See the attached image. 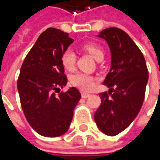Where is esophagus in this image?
<instances>
[{"label":"esophagus","instance_id":"34e87169","mask_svg":"<svg viewBox=\"0 0 160 160\" xmlns=\"http://www.w3.org/2000/svg\"><path fill=\"white\" fill-rule=\"evenodd\" d=\"M89 96H90V94L85 93V92H83V93H82V98H84V99H85V98H88Z\"/></svg>","mask_w":160,"mask_h":160}]
</instances>
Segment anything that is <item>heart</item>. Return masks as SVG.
I'll list each match as a JSON object with an SVG mask.
<instances>
[{"instance_id":"obj_1","label":"heart","mask_w":160,"mask_h":160,"mask_svg":"<svg viewBox=\"0 0 160 160\" xmlns=\"http://www.w3.org/2000/svg\"><path fill=\"white\" fill-rule=\"evenodd\" d=\"M83 49L87 51L96 60L100 61L103 58L104 52L102 49L94 42H88L83 45ZM61 63L67 70H73L76 65V53L72 49L65 50L61 54ZM71 82L73 85L78 87L79 89L88 91L94 86L95 78L91 75L78 72L71 77Z\"/></svg>"}]
</instances>
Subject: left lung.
<instances>
[{
  "label": "left lung",
  "mask_w": 160,
  "mask_h": 160,
  "mask_svg": "<svg viewBox=\"0 0 160 160\" xmlns=\"http://www.w3.org/2000/svg\"><path fill=\"white\" fill-rule=\"evenodd\" d=\"M98 36L108 42L111 66L103 81L109 91L100 94L102 103L94 119L101 132L114 136L126 130L139 113L149 73L143 53L124 30L108 28Z\"/></svg>",
  "instance_id": "obj_1"
}]
</instances>
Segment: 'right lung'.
<instances>
[{"instance_id":"add662e5","label":"right lung","mask_w":160,"mask_h":160,"mask_svg":"<svg viewBox=\"0 0 160 160\" xmlns=\"http://www.w3.org/2000/svg\"><path fill=\"white\" fill-rule=\"evenodd\" d=\"M73 42L67 32L47 28L22 64L17 82L22 109L28 124L40 135L57 137L64 134L81 99L76 87L60 92L67 83L61 54Z\"/></svg>"}]
</instances>
